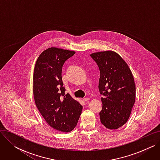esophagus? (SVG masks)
<instances>
[{
	"instance_id": "1",
	"label": "esophagus",
	"mask_w": 160,
	"mask_h": 160,
	"mask_svg": "<svg viewBox=\"0 0 160 160\" xmlns=\"http://www.w3.org/2000/svg\"><path fill=\"white\" fill-rule=\"evenodd\" d=\"M89 99H90L89 98L87 97V98H83V101H84V102H88V101H89Z\"/></svg>"
}]
</instances>
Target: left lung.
Instances as JSON below:
<instances>
[{"label": "left lung", "mask_w": 160, "mask_h": 160, "mask_svg": "<svg viewBox=\"0 0 160 160\" xmlns=\"http://www.w3.org/2000/svg\"><path fill=\"white\" fill-rule=\"evenodd\" d=\"M100 70L98 82L102 109L100 121L108 129L120 128L129 119L136 100V85L127 63L112 50L92 53Z\"/></svg>", "instance_id": "left-lung-1"}]
</instances>
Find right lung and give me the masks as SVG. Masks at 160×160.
Returning <instances> with one entry per match:
<instances>
[{
    "label": "right lung",
    "instance_id": "obj_1",
    "mask_svg": "<svg viewBox=\"0 0 160 160\" xmlns=\"http://www.w3.org/2000/svg\"><path fill=\"white\" fill-rule=\"evenodd\" d=\"M74 51L56 47L44 50L36 61L33 76V93L36 105L48 125L62 132H69L77 126L82 106L65 94L62 77L65 62Z\"/></svg>",
    "mask_w": 160,
    "mask_h": 160
}]
</instances>
